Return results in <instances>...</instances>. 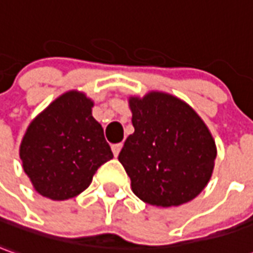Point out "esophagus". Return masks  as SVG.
<instances>
[{"label":"esophagus","instance_id":"esophagus-1","mask_svg":"<svg viewBox=\"0 0 253 253\" xmlns=\"http://www.w3.org/2000/svg\"><path fill=\"white\" fill-rule=\"evenodd\" d=\"M121 147H123V144L121 143L113 144V146H111V150H113V154H114V157H118L120 151H121Z\"/></svg>","mask_w":253,"mask_h":253}]
</instances>
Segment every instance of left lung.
<instances>
[{
	"label": "left lung",
	"mask_w": 253,
	"mask_h": 253,
	"mask_svg": "<svg viewBox=\"0 0 253 253\" xmlns=\"http://www.w3.org/2000/svg\"><path fill=\"white\" fill-rule=\"evenodd\" d=\"M135 132L118 156L132 191L169 208L196 198L210 182L216 144L201 117L176 96L149 92L129 97Z\"/></svg>",
	"instance_id": "obj_1"
}]
</instances>
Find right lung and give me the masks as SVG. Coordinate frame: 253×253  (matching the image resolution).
I'll return each mask as SVG.
<instances>
[{
	"label": "right lung",
	"instance_id": "1",
	"mask_svg": "<svg viewBox=\"0 0 253 253\" xmlns=\"http://www.w3.org/2000/svg\"><path fill=\"white\" fill-rule=\"evenodd\" d=\"M92 107L85 93L69 90L29 125L19 156L38 194L53 201L78 196L97 168L113 158Z\"/></svg>",
	"mask_w": 253,
	"mask_h": 253
}]
</instances>
